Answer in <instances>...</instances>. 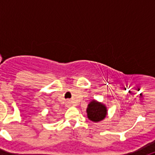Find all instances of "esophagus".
<instances>
[{
  "label": "esophagus",
  "instance_id": "34e87169",
  "mask_svg": "<svg viewBox=\"0 0 155 155\" xmlns=\"http://www.w3.org/2000/svg\"><path fill=\"white\" fill-rule=\"evenodd\" d=\"M67 105H71V102H70V101H68V102H67Z\"/></svg>",
  "mask_w": 155,
  "mask_h": 155
}]
</instances>
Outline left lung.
Segmentation results:
<instances>
[{
    "mask_svg": "<svg viewBox=\"0 0 155 155\" xmlns=\"http://www.w3.org/2000/svg\"><path fill=\"white\" fill-rule=\"evenodd\" d=\"M107 115V109L104 104L92 100L87 108V118L91 121L99 122L104 120Z\"/></svg>",
    "mask_w": 155,
    "mask_h": 155,
    "instance_id": "1",
    "label": "left lung"
}]
</instances>
